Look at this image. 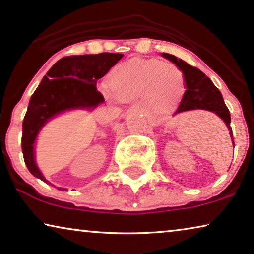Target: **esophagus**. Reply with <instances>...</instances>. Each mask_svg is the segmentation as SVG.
I'll return each instance as SVG.
<instances>
[{
  "label": "esophagus",
  "instance_id": "1",
  "mask_svg": "<svg viewBox=\"0 0 254 254\" xmlns=\"http://www.w3.org/2000/svg\"><path fill=\"white\" fill-rule=\"evenodd\" d=\"M130 111H144V105L142 103H135L129 107Z\"/></svg>",
  "mask_w": 254,
  "mask_h": 254
}]
</instances>
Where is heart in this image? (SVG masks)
I'll list each match as a JSON object with an SVG mask.
<instances>
[{
  "mask_svg": "<svg viewBox=\"0 0 254 254\" xmlns=\"http://www.w3.org/2000/svg\"><path fill=\"white\" fill-rule=\"evenodd\" d=\"M114 93L121 100H130L144 95L148 103L157 106V99H168L176 89L182 91L184 75L182 69L171 62L131 60L118 65L111 76Z\"/></svg>",
  "mask_w": 254,
  "mask_h": 254,
  "instance_id": "1",
  "label": "heart"
}]
</instances>
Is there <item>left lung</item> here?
<instances>
[{"label":"left lung","instance_id":"8db88e82","mask_svg":"<svg viewBox=\"0 0 254 254\" xmlns=\"http://www.w3.org/2000/svg\"><path fill=\"white\" fill-rule=\"evenodd\" d=\"M163 57L171 60L173 64L182 69L184 78H185L186 91L184 93L178 109L176 110L175 114L184 111L202 109L215 112L222 120L224 121L227 127L230 130L232 144L235 147L234 135L230 127V111L225 105L223 97H222L220 90L213 84L210 78L203 74L200 69L193 67L185 62L182 59H177L175 55L163 53Z\"/></svg>","mask_w":254,"mask_h":254}]
</instances>
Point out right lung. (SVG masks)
Instances as JSON below:
<instances>
[{
  "label": "right lung",
  "mask_w": 254,
  "mask_h": 254,
  "mask_svg": "<svg viewBox=\"0 0 254 254\" xmlns=\"http://www.w3.org/2000/svg\"><path fill=\"white\" fill-rule=\"evenodd\" d=\"M123 57L117 53L70 55L60 59L44 76L31 97L23 120L24 162L34 177L47 182L34 162L33 144L41 127L65 110L89 109L103 103L104 97L96 88L97 81Z\"/></svg>",
  "instance_id": "obj_1"
}]
</instances>
